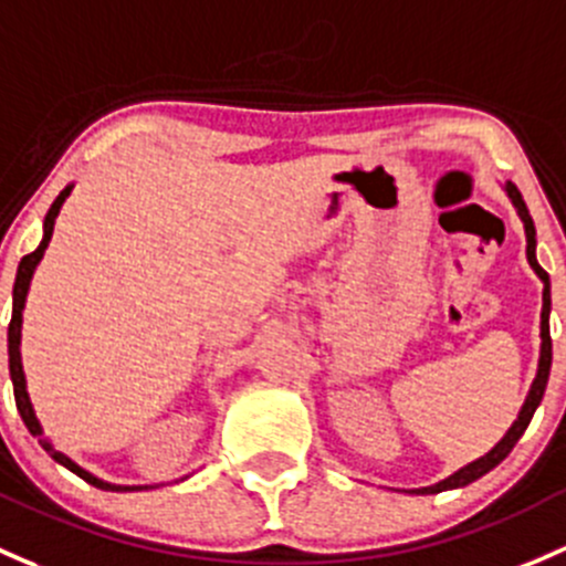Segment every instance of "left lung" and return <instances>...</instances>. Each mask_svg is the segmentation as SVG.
I'll return each instance as SVG.
<instances>
[{"mask_svg": "<svg viewBox=\"0 0 566 566\" xmlns=\"http://www.w3.org/2000/svg\"><path fill=\"white\" fill-rule=\"evenodd\" d=\"M504 192H507V198L513 200L515 211H518L521 222H523V230H526V260L528 265L534 268V273L539 276V282H543V314H539V338H543V344H539V363H537V377H534L532 388H528V396L526 401H523L518 418H515V423L507 428V433H504L502 439H499L496 444H493L491 450H488L485 455H480L478 461L467 463V467H461L458 472L450 474V478L439 480L437 485H428V488H418V491L412 493H439V491H450V488H463L469 483H474L478 478H483V474L491 472L493 467H499V463L504 461V458L510 455V450L515 448V442L523 437V431H526V426L532 423L534 412H537L539 401H543V392H545V385H548V374H551V360H553V344H551V279L548 273L543 271V265L537 263V230H534V222H532V213H528L526 203H523L518 187H515L513 181L504 184Z\"/></svg>", "mask_w": 566, "mask_h": 566, "instance_id": "left-lung-1", "label": "left lung"}]
</instances>
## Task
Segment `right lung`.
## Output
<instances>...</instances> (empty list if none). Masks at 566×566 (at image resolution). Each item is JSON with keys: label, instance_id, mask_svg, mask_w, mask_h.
Segmentation results:
<instances>
[{"label": "right lung", "instance_id": "add662e5", "mask_svg": "<svg viewBox=\"0 0 566 566\" xmlns=\"http://www.w3.org/2000/svg\"><path fill=\"white\" fill-rule=\"evenodd\" d=\"M70 192H73V184H67V187H64L62 192H59V198L53 200V206L48 208L45 222H43V241H40V247L34 249L32 254H27V258H23L21 263H18L15 284H13V319H10V328H8L10 379H13L15 407H18V412H21V420H23V423H27L29 433H32V437H40V444H43L45 453L51 455L56 463H62L64 469H70V472H73V474H78L81 480H86L88 485L103 488V491H143V488H154V485H116V483H105V480L94 478L92 472H86V469L78 467V463H75L73 458L64 455L62 450L53 448V444L43 437V426H40L38 415H34V407H32V398H29V392H27V377H23V363H21L23 306H27V293H29V282H32V276H34V268H38L40 260H43V254H45V249H48V241H51V235H53V224H56L59 211H62L64 200L70 198Z\"/></svg>", "mask_w": 566, "mask_h": 566}]
</instances>
